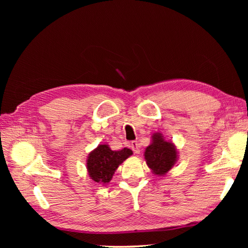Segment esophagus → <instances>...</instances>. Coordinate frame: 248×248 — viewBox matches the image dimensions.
Masks as SVG:
<instances>
[{
  "instance_id": "obj_1",
  "label": "esophagus",
  "mask_w": 248,
  "mask_h": 248,
  "mask_svg": "<svg viewBox=\"0 0 248 248\" xmlns=\"http://www.w3.org/2000/svg\"><path fill=\"white\" fill-rule=\"evenodd\" d=\"M132 151L136 153V154H140V145L138 144V141H131V145H130Z\"/></svg>"
}]
</instances>
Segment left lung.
Segmentation results:
<instances>
[{
    "label": "left lung",
    "mask_w": 248,
    "mask_h": 248,
    "mask_svg": "<svg viewBox=\"0 0 248 248\" xmlns=\"http://www.w3.org/2000/svg\"><path fill=\"white\" fill-rule=\"evenodd\" d=\"M151 139L144 153L146 163L155 176H164L176 164L179 158L178 149L175 142L166 140L161 132L153 133Z\"/></svg>",
    "instance_id": "obj_1"
}]
</instances>
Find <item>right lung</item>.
<instances>
[{"label": "right lung", "mask_w": 248, "mask_h": 248, "mask_svg": "<svg viewBox=\"0 0 248 248\" xmlns=\"http://www.w3.org/2000/svg\"><path fill=\"white\" fill-rule=\"evenodd\" d=\"M132 155L130 149L124 148L114 151L108 144L98 145L89 153L87 170L94 182L107 185L114 176L120 164Z\"/></svg>", "instance_id": "obj_1"}]
</instances>
